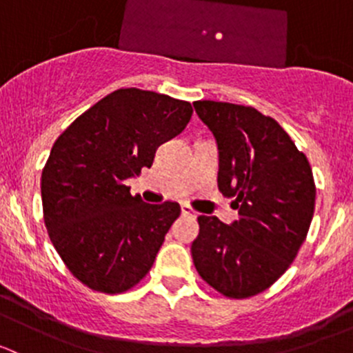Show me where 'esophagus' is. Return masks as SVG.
Masks as SVG:
<instances>
[{
  "label": "esophagus",
  "mask_w": 353,
  "mask_h": 353,
  "mask_svg": "<svg viewBox=\"0 0 353 353\" xmlns=\"http://www.w3.org/2000/svg\"><path fill=\"white\" fill-rule=\"evenodd\" d=\"M181 212H183V215H188V216H196L198 213L194 212L193 208H191L190 205H186V203H183V205H181Z\"/></svg>",
  "instance_id": "34e87169"
}]
</instances>
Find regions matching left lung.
Here are the masks:
<instances>
[{
	"instance_id": "1",
	"label": "left lung",
	"mask_w": 353,
	"mask_h": 353,
	"mask_svg": "<svg viewBox=\"0 0 353 353\" xmlns=\"http://www.w3.org/2000/svg\"><path fill=\"white\" fill-rule=\"evenodd\" d=\"M215 137L219 190L239 219L198 216L191 256L199 276L220 294L244 299L276 282L307 236L316 186L304 154L272 117L229 102H194Z\"/></svg>"
}]
</instances>
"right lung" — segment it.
<instances>
[{"label":"right lung","mask_w":353,"mask_h":353,"mask_svg":"<svg viewBox=\"0 0 353 353\" xmlns=\"http://www.w3.org/2000/svg\"><path fill=\"white\" fill-rule=\"evenodd\" d=\"M191 114L186 101L121 88L56 140L41 179L46 229L68 270L92 290L121 294L150 272L181 206L131 196L124 181L152 167L157 148Z\"/></svg>","instance_id":"add662e5"}]
</instances>
